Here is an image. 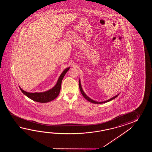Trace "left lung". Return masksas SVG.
I'll list each match as a JSON object with an SVG mask.
<instances>
[{"mask_svg": "<svg viewBox=\"0 0 152 152\" xmlns=\"http://www.w3.org/2000/svg\"><path fill=\"white\" fill-rule=\"evenodd\" d=\"M79 88H80V90L81 91V93L82 94V95L83 96V97L86 99V100H88V101H89L91 103H92L94 104H102V103H107V102H110L111 100H113V99H115V98H116L120 94H117L116 96H114V97H113V98H110L109 99H108V100H105V101H104V102H97V101H95V100H93V99H92L91 98H90V97H88V96H87V95L84 92V91L83 90V88H82V86H81V81L80 79H79Z\"/></svg>", "mask_w": 152, "mask_h": 152, "instance_id": "obj_1", "label": "left lung"}]
</instances>
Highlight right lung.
Instances as JSON below:
<instances>
[{
  "label": "right lung",
  "instance_id": "obj_1",
  "mask_svg": "<svg viewBox=\"0 0 152 152\" xmlns=\"http://www.w3.org/2000/svg\"><path fill=\"white\" fill-rule=\"evenodd\" d=\"M69 68L70 67L66 68L65 70L62 72L61 74L58 77V80L57 81V83L55 84V86L48 90L45 91V92L31 93V92H28L26 91L23 90V89L21 88V87L19 86L20 90L26 97H28L30 99H32L34 101H35L39 103H42L49 102L50 101L55 99V98L58 96L61 90V85L62 79L66 75V73L69 69Z\"/></svg>",
  "mask_w": 152,
  "mask_h": 152
}]
</instances>
